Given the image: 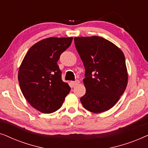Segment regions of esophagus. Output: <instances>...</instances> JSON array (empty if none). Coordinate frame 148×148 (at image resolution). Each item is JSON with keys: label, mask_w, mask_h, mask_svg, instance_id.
Here are the masks:
<instances>
[{"label": "esophagus", "mask_w": 148, "mask_h": 148, "mask_svg": "<svg viewBox=\"0 0 148 148\" xmlns=\"http://www.w3.org/2000/svg\"><path fill=\"white\" fill-rule=\"evenodd\" d=\"M79 84V80H76L75 82H71V85L72 87H75Z\"/></svg>", "instance_id": "esophagus-1"}]
</instances>
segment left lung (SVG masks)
I'll return each mask as SVG.
<instances>
[{"mask_svg":"<svg viewBox=\"0 0 148 148\" xmlns=\"http://www.w3.org/2000/svg\"><path fill=\"white\" fill-rule=\"evenodd\" d=\"M84 63L86 92L80 98L85 108L100 113L112 108L128 82L124 54L112 42L99 36L74 38Z\"/></svg>","mask_w":148,"mask_h":148,"instance_id":"left-lung-1","label":"left lung"}]
</instances>
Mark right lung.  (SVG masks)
Returning <instances> with one entry per match:
<instances>
[{"instance_id": "right-lung-1", "label": "right lung", "mask_w": 148, "mask_h": 148, "mask_svg": "<svg viewBox=\"0 0 148 148\" xmlns=\"http://www.w3.org/2000/svg\"><path fill=\"white\" fill-rule=\"evenodd\" d=\"M73 38H46L29 48L18 72V80L23 96L32 106L49 114L61 107L70 92L62 82L57 62L60 54L71 44Z\"/></svg>"}]
</instances>
